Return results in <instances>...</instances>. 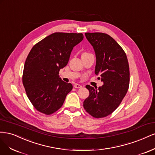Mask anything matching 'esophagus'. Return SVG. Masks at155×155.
Segmentation results:
<instances>
[{
	"label": "esophagus",
	"instance_id": "esophagus-1",
	"mask_svg": "<svg viewBox=\"0 0 155 155\" xmlns=\"http://www.w3.org/2000/svg\"><path fill=\"white\" fill-rule=\"evenodd\" d=\"M82 86H81V85H80V84H75L74 85V87H75V88H81Z\"/></svg>",
	"mask_w": 155,
	"mask_h": 155
}]
</instances>
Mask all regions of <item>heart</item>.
I'll use <instances>...</instances> for the list:
<instances>
[{"instance_id": "b5f03b06", "label": "heart", "mask_w": 155, "mask_h": 155, "mask_svg": "<svg viewBox=\"0 0 155 155\" xmlns=\"http://www.w3.org/2000/svg\"><path fill=\"white\" fill-rule=\"evenodd\" d=\"M90 53H87V52H84L82 54V57L83 56H86V55H87V54H89Z\"/></svg>"}]
</instances>
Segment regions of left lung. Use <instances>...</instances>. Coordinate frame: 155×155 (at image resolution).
Masks as SVG:
<instances>
[{"mask_svg":"<svg viewBox=\"0 0 155 155\" xmlns=\"http://www.w3.org/2000/svg\"><path fill=\"white\" fill-rule=\"evenodd\" d=\"M85 35L95 52L94 73L100 75L104 85L98 89L87 85L89 95L84 102V108L94 118L106 117L119 106L127 92L130 80L127 58L109 35L86 33Z\"/></svg>","mask_w":155,"mask_h":155,"instance_id":"8db88e82","label":"left lung"}]
</instances>
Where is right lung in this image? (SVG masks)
I'll return each mask as SVG.
<instances>
[{"label":"right lung","mask_w":155,"mask_h":155,"mask_svg":"<svg viewBox=\"0 0 155 155\" xmlns=\"http://www.w3.org/2000/svg\"><path fill=\"white\" fill-rule=\"evenodd\" d=\"M84 38L82 33H54L37 43L24 64L22 83L34 107L51 114L62 107L73 86L59 77L68 63L73 47Z\"/></svg>","instance_id":"1"}]
</instances>
